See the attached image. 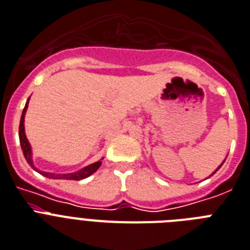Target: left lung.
Listing matches in <instances>:
<instances>
[{
  "mask_svg": "<svg viewBox=\"0 0 250 250\" xmlns=\"http://www.w3.org/2000/svg\"><path fill=\"white\" fill-rule=\"evenodd\" d=\"M225 160H226V159H225ZM225 160H224V162H222V164H224V163H225ZM222 164H221V166H222ZM221 166H220V167H218V168H217L216 171L213 172V173H212V174H214V173H216V172H217V171H218V169H220V168H221Z\"/></svg>",
  "mask_w": 250,
  "mask_h": 250,
  "instance_id": "1",
  "label": "left lung"
}]
</instances>
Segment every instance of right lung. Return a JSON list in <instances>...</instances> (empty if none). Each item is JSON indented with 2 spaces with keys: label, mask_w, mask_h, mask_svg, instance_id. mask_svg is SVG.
<instances>
[{
  "label": "right lung",
  "mask_w": 250,
  "mask_h": 250,
  "mask_svg": "<svg viewBox=\"0 0 250 250\" xmlns=\"http://www.w3.org/2000/svg\"><path fill=\"white\" fill-rule=\"evenodd\" d=\"M29 101V99H28ZM28 101H26L25 106L23 109V114H21V118H20V125H19V140H20V146H21V150H23L24 158L28 162L30 167L33 168L34 171H37L38 173H41L44 177L48 178H60V180H74V181H79V180H83V178H87L88 176H91L92 173L99 169V167L101 166V162H95V163L87 166V167L82 168L77 172H73V173H62V174H56V173H50V172H43L40 171L36 168V166L33 164V159H32V147H30V144L28 141L25 136V131H24V117H25L26 109H28Z\"/></svg>",
  "instance_id": "right-lung-1"
}]
</instances>
